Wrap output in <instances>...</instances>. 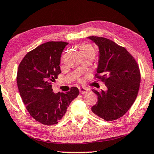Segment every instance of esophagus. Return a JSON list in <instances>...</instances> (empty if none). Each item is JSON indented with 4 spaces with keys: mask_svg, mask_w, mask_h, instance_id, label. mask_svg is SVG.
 <instances>
[{
    "mask_svg": "<svg viewBox=\"0 0 154 154\" xmlns=\"http://www.w3.org/2000/svg\"><path fill=\"white\" fill-rule=\"evenodd\" d=\"M88 89H87V88H84V87L79 88V92H80V94H86V93H88Z\"/></svg>",
    "mask_w": 154,
    "mask_h": 154,
    "instance_id": "34e87169",
    "label": "esophagus"
}]
</instances>
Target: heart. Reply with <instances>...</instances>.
Wrapping results in <instances>:
<instances>
[{
  "label": "heart",
  "instance_id": "1",
  "mask_svg": "<svg viewBox=\"0 0 154 154\" xmlns=\"http://www.w3.org/2000/svg\"><path fill=\"white\" fill-rule=\"evenodd\" d=\"M91 50L94 51L93 47L88 45H83V46H82L81 47H80V49H79V51H91Z\"/></svg>",
  "mask_w": 154,
  "mask_h": 154
}]
</instances>
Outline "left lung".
Instances as JSON below:
<instances>
[{
	"mask_svg": "<svg viewBox=\"0 0 154 154\" xmlns=\"http://www.w3.org/2000/svg\"><path fill=\"white\" fill-rule=\"evenodd\" d=\"M99 49L97 78L105 82L107 90L93 89L98 96V102L92 112L105 121L118 119L133 105L139 91V66L131 54L109 39L98 36L88 38Z\"/></svg>",
	"mask_w": 154,
	"mask_h": 154,
	"instance_id": "obj_1",
	"label": "left lung"
}]
</instances>
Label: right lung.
I'll use <instances>...</instances> for the list:
<instances>
[{
	"label": "right lung",
	"mask_w": 154,
	"mask_h": 154,
	"mask_svg": "<svg viewBox=\"0 0 154 154\" xmlns=\"http://www.w3.org/2000/svg\"><path fill=\"white\" fill-rule=\"evenodd\" d=\"M68 44L45 42L29 51L19 66L17 82L19 94L31 116L44 125L58 123L79 94L77 87L66 94H55L51 88L61 72L60 56Z\"/></svg>",
	"instance_id": "right-lung-1"
}]
</instances>
